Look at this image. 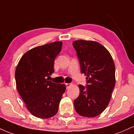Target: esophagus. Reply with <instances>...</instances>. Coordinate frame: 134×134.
Segmentation results:
<instances>
[{
	"instance_id": "1",
	"label": "esophagus",
	"mask_w": 134,
	"mask_h": 134,
	"mask_svg": "<svg viewBox=\"0 0 134 134\" xmlns=\"http://www.w3.org/2000/svg\"><path fill=\"white\" fill-rule=\"evenodd\" d=\"M72 85V84H71V83H66L65 84V86H66V87H67V88H69V87L71 86Z\"/></svg>"
}]
</instances>
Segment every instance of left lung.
I'll use <instances>...</instances> for the list:
<instances>
[{"label":"left lung","mask_w":134,"mask_h":134,"mask_svg":"<svg viewBox=\"0 0 134 134\" xmlns=\"http://www.w3.org/2000/svg\"><path fill=\"white\" fill-rule=\"evenodd\" d=\"M81 65L86 76V88L79 84V96L74 101L75 110L82 116H98L108 105L115 86V66L104 46L91 40L73 42Z\"/></svg>","instance_id":"1"}]
</instances>
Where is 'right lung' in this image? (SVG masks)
<instances>
[{
    "label": "right lung",
    "instance_id": "obj_1",
    "mask_svg": "<svg viewBox=\"0 0 134 134\" xmlns=\"http://www.w3.org/2000/svg\"><path fill=\"white\" fill-rule=\"evenodd\" d=\"M62 41L39 46L26 52L15 71L16 87L28 111L36 117L56 115L66 86L49 81L54 61L62 50Z\"/></svg>",
    "mask_w": 134,
    "mask_h": 134
}]
</instances>
